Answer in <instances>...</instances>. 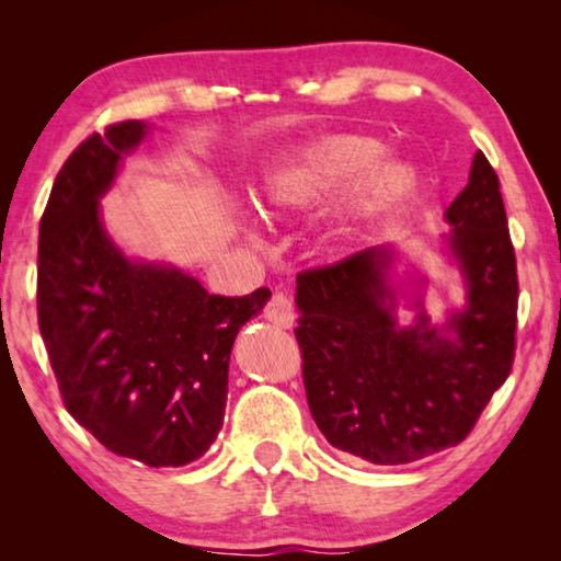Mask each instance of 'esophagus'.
<instances>
[{
	"instance_id": "34e87169",
	"label": "esophagus",
	"mask_w": 561,
	"mask_h": 561,
	"mask_svg": "<svg viewBox=\"0 0 561 561\" xmlns=\"http://www.w3.org/2000/svg\"><path fill=\"white\" fill-rule=\"evenodd\" d=\"M264 319L272 321L274 327L289 329L294 324V319H297V311H294V304L289 299V294L272 291L270 301L264 304Z\"/></svg>"
}]
</instances>
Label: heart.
Segmentation results:
<instances>
[{"label": "heart", "mask_w": 561, "mask_h": 561, "mask_svg": "<svg viewBox=\"0 0 561 561\" xmlns=\"http://www.w3.org/2000/svg\"><path fill=\"white\" fill-rule=\"evenodd\" d=\"M383 156V146L366 136H329L299 150L264 178L262 201L270 215H291L309 210L334 197L354 180L367 173ZM371 170V169H370ZM373 171V170H371ZM413 170L401 163L378 165L366 175L356 195V210L376 215L391 210L411 195Z\"/></svg>", "instance_id": "heart-1"}]
</instances>
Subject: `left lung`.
Segmentation results:
<instances>
[{"label":"left lung","mask_w":561,"mask_h":561,"mask_svg":"<svg viewBox=\"0 0 561 561\" xmlns=\"http://www.w3.org/2000/svg\"><path fill=\"white\" fill-rule=\"evenodd\" d=\"M445 217L468 282V307L448 321L455 339L423 311L415 327L396 324L383 247L297 274L294 336L309 411L334 448L360 460L405 465L460 445L515 364L517 260L482 150Z\"/></svg>","instance_id":"1"}]
</instances>
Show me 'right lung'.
Masks as SVG:
<instances>
[{"label": "right lung", "instance_id": "add662e5", "mask_svg": "<svg viewBox=\"0 0 561 561\" xmlns=\"http://www.w3.org/2000/svg\"><path fill=\"white\" fill-rule=\"evenodd\" d=\"M144 136L146 123H111L66 158L39 222L36 311L66 411L121 458L180 468L220 433L234 336L270 289L207 294L116 250L99 197Z\"/></svg>", "mask_w": 561, "mask_h": 561}]
</instances>
